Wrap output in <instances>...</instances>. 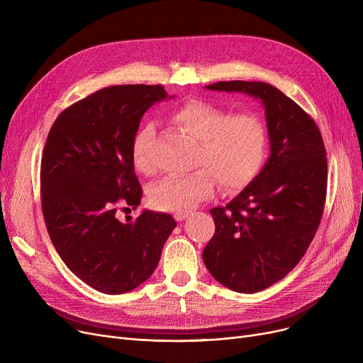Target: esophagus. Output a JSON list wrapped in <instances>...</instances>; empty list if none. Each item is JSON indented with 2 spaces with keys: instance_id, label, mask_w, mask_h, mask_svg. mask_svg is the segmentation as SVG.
I'll list each match as a JSON object with an SVG mask.
<instances>
[{
  "instance_id": "obj_1",
  "label": "esophagus",
  "mask_w": 363,
  "mask_h": 363,
  "mask_svg": "<svg viewBox=\"0 0 363 363\" xmlns=\"http://www.w3.org/2000/svg\"><path fill=\"white\" fill-rule=\"evenodd\" d=\"M188 216H189V213H188V212H178V213H175V219H177L178 222H181V220L186 219Z\"/></svg>"
}]
</instances>
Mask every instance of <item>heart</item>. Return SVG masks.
Returning <instances> with one entry per match:
<instances>
[{
  "label": "heart",
  "instance_id": "b5f03b06",
  "mask_svg": "<svg viewBox=\"0 0 363 363\" xmlns=\"http://www.w3.org/2000/svg\"><path fill=\"white\" fill-rule=\"evenodd\" d=\"M172 121L199 141L197 169L188 175L164 178L151 188V203L160 211H188L212 197L216 179L228 189H237L259 174L266 157L268 129L256 113L233 114L212 101L194 99L177 107ZM155 130V125L147 123L132 141L133 166L144 175L156 170L151 157Z\"/></svg>",
  "mask_w": 363,
  "mask_h": 363
}]
</instances>
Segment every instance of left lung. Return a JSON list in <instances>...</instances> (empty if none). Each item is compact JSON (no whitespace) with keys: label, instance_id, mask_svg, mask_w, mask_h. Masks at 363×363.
Returning <instances> with one entry per match:
<instances>
[{"label":"left lung","instance_id":"obj_1","mask_svg":"<svg viewBox=\"0 0 363 363\" xmlns=\"http://www.w3.org/2000/svg\"><path fill=\"white\" fill-rule=\"evenodd\" d=\"M207 89L260 99L271 156L225 207L211 211L215 234L203 250L212 277L237 293H257L290 274L318 231L327 197V151L315 121L266 82L228 81Z\"/></svg>","mask_w":363,"mask_h":363}]
</instances>
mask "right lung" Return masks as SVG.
Segmentation results:
<instances>
[{
    "mask_svg": "<svg viewBox=\"0 0 363 363\" xmlns=\"http://www.w3.org/2000/svg\"><path fill=\"white\" fill-rule=\"evenodd\" d=\"M162 85H114L65 108L52 123L41 159V206L51 242L89 287L122 294L151 277L177 226L167 213L144 211L132 141Z\"/></svg>",
    "mask_w": 363,
    "mask_h": 363,
    "instance_id": "1",
    "label": "right lung"
}]
</instances>
